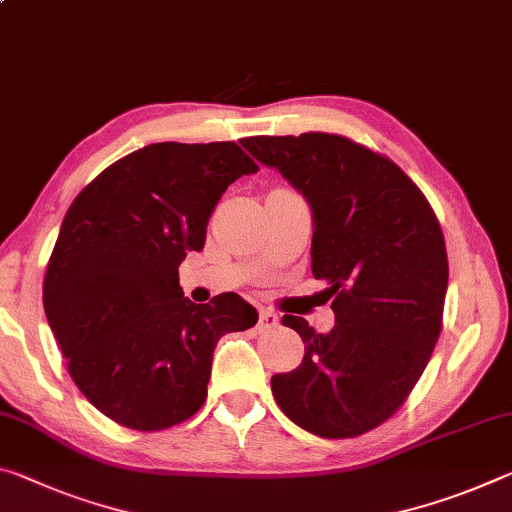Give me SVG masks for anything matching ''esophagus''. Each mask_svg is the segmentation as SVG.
Returning <instances> with one entry per match:
<instances>
[{
  "mask_svg": "<svg viewBox=\"0 0 512 512\" xmlns=\"http://www.w3.org/2000/svg\"><path fill=\"white\" fill-rule=\"evenodd\" d=\"M278 323H280V319H278V314H275V312H271V310L259 312V321H257L259 330H271V328L278 326Z\"/></svg>",
  "mask_w": 512,
  "mask_h": 512,
  "instance_id": "esophagus-1",
  "label": "esophagus"
}]
</instances>
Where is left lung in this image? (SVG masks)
<instances>
[{"label":"left lung","mask_w":512,"mask_h":512,"mask_svg":"<svg viewBox=\"0 0 512 512\" xmlns=\"http://www.w3.org/2000/svg\"><path fill=\"white\" fill-rule=\"evenodd\" d=\"M241 145L303 193L312 273L335 296L326 335L282 316L305 355L271 378L275 401L319 437L367 433L408 399L440 337L449 282L440 223L394 161L344 136H250Z\"/></svg>","instance_id":"left-lung-1"}]
</instances>
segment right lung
Wrapping results in <instances>:
<instances>
[{"instance_id":"1","label":"right lung","mask_w":512,"mask_h":512,"mask_svg":"<svg viewBox=\"0 0 512 512\" xmlns=\"http://www.w3.org/2000/svg\"><path fill=\"white\" fill-rule=\"evenodd\" d=\"M257 164L237 143H152L102 170L72 202L43 305L81 394L134 431L200 410L218 339L257 323L237 294L196 305L180 264L205 246L227 186Z\"/></svg>"}]
</instances>
